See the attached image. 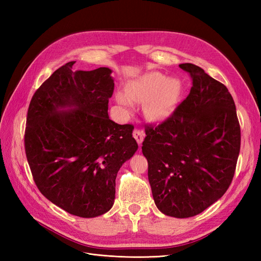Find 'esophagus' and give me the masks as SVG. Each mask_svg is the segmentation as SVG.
I'll use <instances>...</instances> for the list:
<instances>
[{
  "mask_svg": "<svg viewBox=\"0 0 261 261\" xmlns=\"http://www.w3.org/2000/svg\"><path fill=\"white\" fill-rule=\"evenodd\" d=\"M133 137L135 138L137 143L140 145L141 143H143L144 137H145V134H144L143 130H140L138 128H135V129H134V132H133Z\"/></svg>",
  "mask_w": 261,
  "mask_h": 261,
  "instance_id": "1",
  "label": "esophagus"
}]
</instances>
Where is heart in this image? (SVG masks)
<instances>
[{
    "label": "heart",
    "instance_id": "1",
    "mask_svg": "<svg viewBox=\"0 0 261 261\" xmlns=\"http://www.w3.org/2000/svg\"><path fill=\"white\" fill-rule=\"evenodd\" d=\"M181 90L183 87L176 78L152 72L128 83L126 93H116V101L128 112L133 109V101L145 102L146 116L152 121H161L174 111Z\"/></svg>",
    "mask_w": 261,
    "mask_h": 261
}]
</instances>
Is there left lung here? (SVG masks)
Returning a JSON list of instances; mask_svg holds the SVG:
<instances>
[{
	"instance_id": "left-lung-1",
	"label": "left lung",
	"mask_w": 261,
	"mask_h": 261,
	"mask_svg": "<svg viewBox=\"0 0 261 261\" xmlns=\"http://www.w3.org/2000/svg\"><path fill=\"white\" fill-rule=\"evenodd\" d=\"M193 86L159 124L146 126L143 153L155 206L164 215L191 218L230 187L241 149V126L226 87L185 63Z\"/></svg>"
}]
</instances>
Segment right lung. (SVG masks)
Returning a JSON list of instances; mask_svg holds the SVG:
<instances>
[{
	"mask_svg": "<svg viewBox=\"0 0 261 261\" xmlns=\"http://www.w3.org/2000/svg\"><path fill=\"white\" fill-rule=\"evenodd\" d=\"M58 68L34 93L23 143L40 193L70 215L93 218L112 208L115 178L138 148L132 124L108 115L112 70ZM75 107L62 110L60 108Z\"/></svg>",
	"mask_w": 261,
	"mask_h": 261,
	"instance_id": "add662e5",
	"label": "right lung"
}]
</instances>
